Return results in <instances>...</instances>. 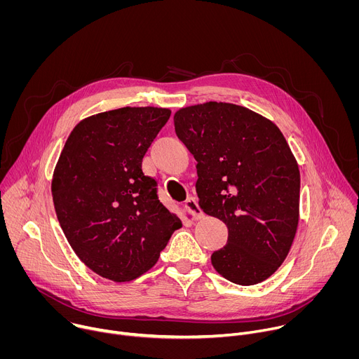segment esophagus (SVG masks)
Listing matches in <instances>:
<instances>
[{"label":"esophagus","instance_id":"34e87169","mask_svg":"<svg viewBox=\"0 0 359 359\" xmlns=\"http://www.w3.org/2000/svg\"><path fill=\"white\" fill-rule=\"evenodd\" d=\"M184 209L191 215V217H193L194 220H198V219L203 217V212H201L200 208H198L196 197H189V198L184 201Z\"/></svg>","mask_w":359,"mask_h":359}]
</instances>
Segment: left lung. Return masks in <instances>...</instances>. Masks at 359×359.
Instances as JSON below:
<instances>
[{"mask_svg":"<svg viewBox=\"0 0 359 359\" xmlns=\"http://www.w3.org/2000/svg\"><path fill=\"white\" fill-rule=\"evenodd\" d=\"M175 130L197 161L200 209L229 229L213 267L240 285L267 280L285 260L299 216V170L285 137L264 116L224 102L177 111Z\"/></svg>","mask_w":359,"mask_h":359,"instance_id":"left-lung-1","label":"left lung"}]
</instances>
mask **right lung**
I'll list each match as a JSON object with an SVG mask.
<instances>
[{"label":"right lung","instance_id":"add662e5","mask_svg":"<svg viewBox=\"0 0 359 359\" xmlns=\"http://www.w3.org/2000/svg\"><path fill=\"white\" fill-rule=\"evenodd\" d=\"M163 108H121L89 116L71 132L57 163L53 198L62 231L81 262L112 281L156 264L177 216L159 200L142 161L166 125Z\"/></svg>","mask_w":359,"mask_h":359}]
</instances>
